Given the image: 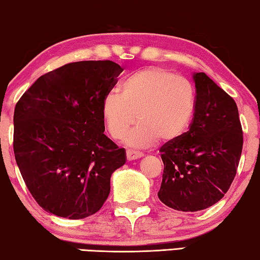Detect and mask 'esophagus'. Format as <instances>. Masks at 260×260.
I'll return each mask as SVG.
<instances>
[{"label": "esophagus", "mask_w": 260, "mask_h": 260, "mask_svg": "<svg viewBox=\"0 0 260 260\" xmlns=\"http://www.w3.org/2000/svg\"><path fill=\"white\" fill-rule=\"evenodd\" d=\"M127 155V160L128 161H132V160H135V159H140L144 156V154H142L141 152H137V151H131V149H128L126 153Z\"/></svg>", "instance_id": "obj_1"}]
</instances>
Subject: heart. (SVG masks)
<instances>
[{
	"label": "heart",
	"mask_w": 260,
	"mask_h": 260,
	"mask_svg": "<svg viewBox=\"0 0 260 260\" xmlns=\"http://www.w3.org/2000/svg\"><path fill=\"white\" fill-rule=\"evenodd\" d=\"M120 95L108 93L101 102V115L109 135L120 140L133 126L125 142L149 147L160 140H178L191 125L196 111V89L188 80L160 67H148L127 76Z\"/></svg>",
	"instance_id": "1"
}]
</instances>
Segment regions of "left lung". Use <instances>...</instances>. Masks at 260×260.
I'll return each instance as SVG.
<instances>
[{"mask_svg":"<svg viewBox=\"0 0 260 260\" xmlns=\"http://www.w3.org/2000/svg\"><path fill=\"white\" fill-rule=\"evenodd\" d=\"M196 111L189 129L160 148L164 162L158 197L182 212L202 211L229 191L243 149L238 107L205 73H193Z\"/></svg>","mask_w":260,"mask_h":260,"instance_id":"8db88e82","label":"left lung"}]
</instances>
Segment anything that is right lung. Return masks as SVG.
<instances>
[{"mask_svg": "<svg viewBox=\"0 0 260 260\" xmlns=\"http://www.w3.org/2000/svg\"><path fill=\"white\" fill-rule=\"evenodd\" d=\"M121 67L80 61L40 76L14 112V153L22 178L50 214L83 219L100 210L126 151L106 137L101 102Z\"/></svg>", "mask_w": 260, "mask_h": 260, "instance_id": "1", "label": "right lung"}]
</instances>
